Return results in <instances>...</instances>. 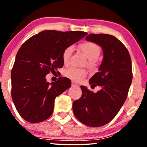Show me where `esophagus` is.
Instances as JSON below:
<instances>
[{"mask_svg": "<svg viewBox=\"0 0 147 147\" xmlns=\"http://www.w3.org/2000/svg\"><path fill=\"white\" fill-rule=\"evenodd\" d=\"M72 86H76V87H78V86H79V85H78V84H76L75 82H72Z\"/></svg>", "mask_w": 147, "mask_h": 147, "instance_id": "1", "label": "esophagus"}]
</instances>
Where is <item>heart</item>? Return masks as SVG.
Returning a JSON list of instances; mask_svg holds the SVG:
<instances>
[{
    "mask_svg": "<svg viewBox=\"0 0 147 147\" xmlns=\"http://www.w3.org/2000/svg\"><path fill=\"white\" fill-rule=\"evenodd\" d=\"M80 49L88 59L87 65L89 67H93L95 64V60L97 59L100 55V47L92 42H86L81 44ZM73 50L74 47L72 45H70L64 49L63 54H62V59L65 64H68L70 61ZM63 75L67 78L76 81V82H79L85 77L86 75V72L83 69L70 67L64 70Z\"/></svg>",
    "mask_w": 147,
    "mask_h": 147,
    "instance_id": "obj_1",
    "label": "heart"
}]
</instances>
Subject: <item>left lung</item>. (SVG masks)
Segmentation results:
<instances>
[{
  "label": "left lung",
  "mask_w": 147,
  "mask_h": 147,
  "mask_svg": "<svg viewBox=\"0 0 147 147\" xmlns=\"http://www.w3.org/2000/svg\"><path fill=\"white\" fill-rule=\"evenodd\" d=\"M88 41L99 45L104 57L99 71L89 80L97 92L81 86L82 95L72 104L75 117L83 124L98 127L110 122L120 110L132 82V65L129 52L119 40L106 34H90Z\"/></svg>",
  "instance_id": "8db88e82"
}]
</instances>
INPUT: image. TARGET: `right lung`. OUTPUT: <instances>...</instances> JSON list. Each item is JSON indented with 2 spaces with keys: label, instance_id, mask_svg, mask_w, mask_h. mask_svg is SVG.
Returning a JSON list of instances; mask_svg holds the SVG:
<instances>
[{
  "label": "right lung",
  "instance_id": "obj_1",
  "mask_svg": "<svg viewBox=\"0 0 147 147\" xmlns=\"http://www.w3.org/2000/svg\"><path fill=\"white\" fill-rule=\"evenodd\" d=\"M85 32L45 30L30 37L16 54L11 73V98L23 119L43 122L52 114L55 99L71 86L66 77L49 83V72L63 67L64 49L79 41Z\"/></svg>",
  "mask_w": 147,
  "mask_h": 147
}]
</instances>
